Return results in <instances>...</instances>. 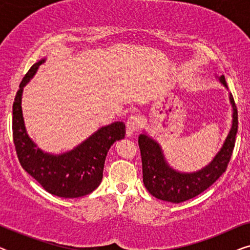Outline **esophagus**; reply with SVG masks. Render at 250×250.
<instances>
[{"label": "esophagus", "instance_id": "obj_1", "mask_svg": "<svg viewBox=\"0 0 250 250\" xmlns=\"http://www.w3.org/2000/svg\"><path fill=\"white\" fill-rule=\"evenodd\" d=\"M143 126V118L140 116H131L126 122V128H127V135H132L133 133L138 132Z\"/></svg>", "mask_w": 250, "mask_h": 250}]
</instances>
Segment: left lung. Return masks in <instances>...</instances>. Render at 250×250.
I'll use <instances>...</instances> for the list:
<instances>
[{"label": "left lung", "mask_w": 250, "mask_h": 250, "mask_svg": "<svg viewBox=\"0 0 250 250\" xmlns=\"http://www.w3.org/2000/svg\"><path fill=\"white\" fill-rule=\"evenodd\" d=\"M220 81L225 87H228L224 76H221ZM230 102L233 108V119L230 132L214 159L198 172L181 173L173 169L167 164L162 148L155 140L146 134L139 136L143 183L153 197L174 204L192 199L216 182L227 170L238 132V110L232 94H230Z\"/></svg>", "instance_id": "left-lung-1"}]
</instances>
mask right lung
<instances>
[{"label": "right lung", "instance_id": "add662e5", "mask_svg": "<svg viewBox=\"0 0 250 250\" xmlns=\"http://www.w3.org/2000/svg\"><path fill=\"white\" fill-rule=\"evenodd\" d=\"M45 59L34 63L22 78L12 105V134L17 156L22 168L47 192L63 198H80L99 187L104 175L108 150L125 138V124L115 122L98 129L76 148L61 155L44 152L26 132L21 110L23 86Z\"/></svg>", "mask_w": 250, "mask_h": 250}]
</instances>
